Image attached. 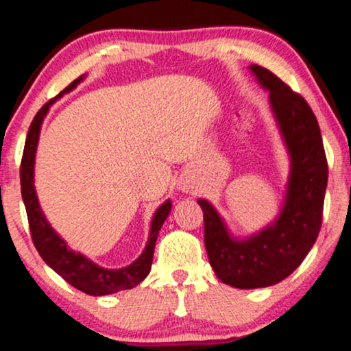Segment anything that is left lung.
<instances>
[{"label":"left lung","instance_id":"1","mask_svg":"<svg viewBox=\"0 0 351 351\" xmlns=\"http://www.w3.org/2000/svg\"><path fill=\"white\" fill-rule=\"evenodd\" d=\"M249 70L268 93L289 159L280 210L265 226L241 237L232 234L213 203L197 200L205 219L210 265L223 283L239 289L271 287L301 265L321 231L328 176L321 130L308 102L265 68L250 64Z\"/></svg>","mask_w":351,"mask_h":351}]
</instances>
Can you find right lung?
<instances>
[{"label":"right lung","instance_id":"add662e5","mask_svg":"<svg viewBox=\"0 0 351 351\" xmlns=\"http://www.w3.org/2000/svg\"><path fill=\"white\" fill-rule=\"evenodd\" d=\"M86 75L80 76L77 80L68 86L66 89L60 94L58 97L64 94L71 93L77 84L83 83ZM53 101L47 102L40 110L37 112L36 119L30 123L27 138H25L23 162H21V193H23V200L27 211L30 234L36 249L40 254L43 262L49 265L51 270L64 281L86 293L90 296H106L114 295L122 289H132L136 285H140L146 278L151 270V263H153L154 245L158 241L159 231H161L164 221L167 219L171 213L172 202L167 200L158 206L154 211L153 218L149 224V234L146 241L145 249L141 255H138L130 265L122 268H106L97 265L96 262L90 261L84 254L77 252V250L70 249L66 241L63 239L58 232L51 228V224L47 219L45 213L42 211L40 203L36 192V185H34V176H36V154L38 146V138H40L42 123L49 114L50 107L53 106Z\"/></svg>","mask_w":351,"mask_h":351}]
</instances>
